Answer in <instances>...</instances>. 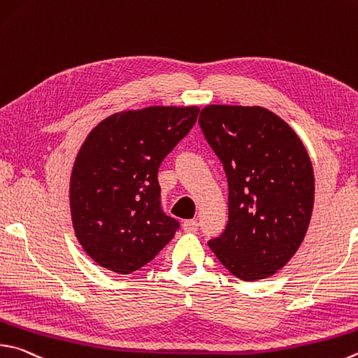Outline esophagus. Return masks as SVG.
I'll list each match as a JSON object with an SVG mask.
<instances>
[{
    "label": "esophagus",
    "instance_id": "esophagus-1",
    "mask_svg": "<svg viewBox=\"0 0 358 358\" xmlns=\"http://www.w3.org/2000/svg\"><path fill=\"white\" fill-rule=\"evenodd\" d=\"M197 229H199L197 220H194V219H191V220H185V224H183V230H185V231H187V233H194V231H197Z\"/></svg>",
    "mask_w": 358,
    "mask_h": 358
}]
</instances>
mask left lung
<instances>
[{
  "label": "left lung",
  "instance_id": "left-lung-1",
  "mask_svg": "<svg viewBox=\"0 0 358 358\" xmlns=\"http://www.w3.org/2000/svg\"><path fill=\"white\" fill-rule=\"evenodd\" d=\"M199 123L229 181V222L208 245L241 280L271 277L308 229L315 201L308 153L288 123L262 106L210 105Z\"/></svg>",
  "mask_w": 358,
  "mask_h": 358
}]
</instances>
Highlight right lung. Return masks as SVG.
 I'll return each instance as SVG.
<instances>
[{
    "mask_svg": "<svg viewBox=\"0 0 358 358\" xmlns=\"http://www.w3.org/2000/svg\"><path fill=\"white\" fill-rule=\"evenodd\" d=\"M197 106H150L101 120L84 141L70 178V211L87 255L131 274L180 229L162 211L158 169L191 131Z\"/></svg>",
    "mask_w": 358,
    "mask_h": 358,
    "instance_id": "obj_1",
    "label": "right lung"
}]
</instances>
